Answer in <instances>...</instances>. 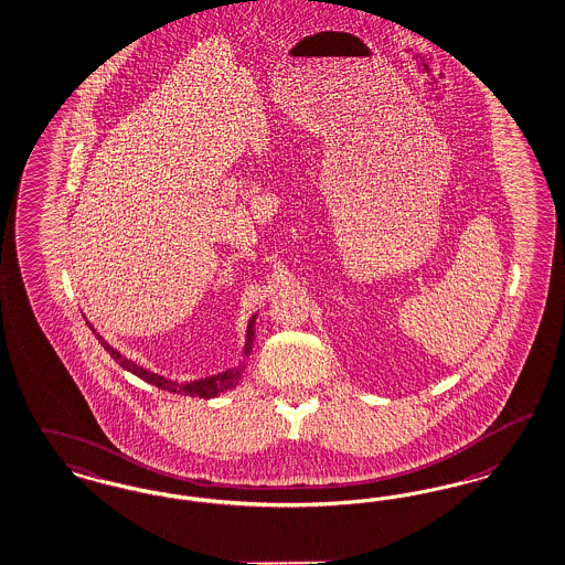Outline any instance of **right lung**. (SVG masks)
Here are the masks:
<instances>
[{"mask_svg":"<svg viewBox=\"0 0 565 565\" xmlns=\"http://www.w3.org/2000/svg\"><path fill=\"white\" fill-rule=\"evenodd\" d=\"M254 321H256V315L250 319V323H248V331H246V349H244L246 354H250V351H253ZM89 328H92V326H89ZM92 331L96 333L94 328H92ZM96 338H98L99 344L104 347V351L110 352V356L117 361L120 367H125V370L136 373L137 377L146 380V382H148V384H152V386L169 390V392H177V394L200 396V398H214L216 394H221V392H225V390L235 388V386H237V382H239V375H242V367H237V370H227L225 373L211 375V377H204V380H195V382H188V384H179V382H171V380H167V377H162V375H158V373H152V371L143 370V367H137L134 361H127V359H125L117 349H113V347H110L102 335L96 333Z\"/></svg>","mask_w":565,"mask_h":565,"instance_id":"1","label":"right lung"}]
</instances>
